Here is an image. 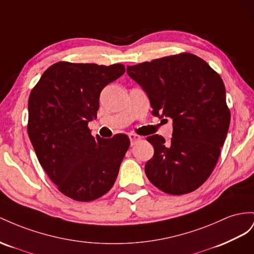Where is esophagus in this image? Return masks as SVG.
I'll list each match as a JSON object with an SVG mask.
<instances>
[{"label":"esophagus","instance_id":"1","mask_svg":"<svg viewBox=\"0 0 254 254\" xmlns=\"http://www.w3.org/2000/svg\"><path fill=\"white\" fill-rule=\"evenodd\" d=\"M128 138H129V141H131L132 146H134L136 142H138L139 140H141V137L138 136V135H136V134H128Z\"/></svg>","mask_w":254,"mask_h":254}]
</instances>
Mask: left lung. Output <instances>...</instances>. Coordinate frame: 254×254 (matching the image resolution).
Listing matches in <instances>:
<instances>
[{"label": "left lung", "mask_w": 254, "mask_h": 254, "mask_svg": "<svg viewBox=\"0 0 254 254\" xmlns=\"http://www.w3.org/2000/svg\"><path fill=\"white\" fill-rule=\"evenodd\" d=\"M127 72L147 93L152 114L172 119L169 142L157 134L147 137L154 148L144 167L150 182L170 194L197 190L211 176L229 131L220 75L190 53L127 66Z\"/></svg>", "instance_id": "left-lung-1"}]
</instances>
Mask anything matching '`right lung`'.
<instances>
[{
	"instance_id": "right-lung-1",
	"label": "right lung",
	"mask_w": 254,
	"mask_h": 254,
	"mask_svg": "<svg viewBox=\"0 0 254 254\" xmlns=\"http://www.w3.org/2000/svg\"><path fill=\"white\" fill-rule=\"evenodd\" d=\"M126 72L121 64L56 63L28 99L27 132L42 168L67 197L92 201L113 187L126 152L127 135L93 137L100 93Z\"/></svg>"
}]
</instances>
